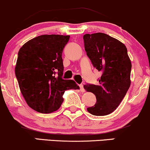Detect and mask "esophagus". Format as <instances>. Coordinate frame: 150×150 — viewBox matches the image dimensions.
Listing matches in <instances>:
<instances>
[{
  "instance_id": "esophagus-1",
  "label": "esophagus",
  "mask_w": 150,
  "mask_h": 150,
  "mask_svg": "<svg viewBox=\"0 0 150 150\" xmlns=\"http://www.w3.org/2000/svg\"><path fill=\"white\" fill-rule=\"evenodd\" d=\"M79 87H80V91H81L82 93L85 92V89H84L83 85V84H80V85H79Z\"/></svg>"
}]
</instances>
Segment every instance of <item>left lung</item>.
Here are the masks:
<instances>
[{
    "mask_svg": "<svg viewBox=\"0 0 150 150\" xmlns=\"http://www.w3.org/2000/svg\"><path fill=\"white\" fill-rule=\"evenodd\" d=\"M85 50L93 67L103 74L98 85H84L87 92L96 96L94 106L87 108L95 116L114 112L131 86V62L124 43L104 33L85 34Z\"/></svg>",
    "mask_w": 150,
    "mask_h": 150,
    "instance_id": "1",
    "label": "left lung"
}]
</instances>
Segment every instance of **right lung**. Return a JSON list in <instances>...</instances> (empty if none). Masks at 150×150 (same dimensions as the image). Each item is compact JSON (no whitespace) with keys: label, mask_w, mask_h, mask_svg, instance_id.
<instances>
[{"label":"right lung","mask_w":150,"mask_h":150,"mask_svg":"<svg viewBox=\"0 0 150 150\" xmlns=\"http://www.w3.org/2000/svg\"><path fill=\"white\" fill-rule=\"evenodd\" d=\"M69 36L41 35L29 40L19 49L15 75L26 104L36 112H55L63 102L66 90L79 89L73 80L62 78V57Z\"/></svg>","instance_id":"add662e5"}]
</instances>
